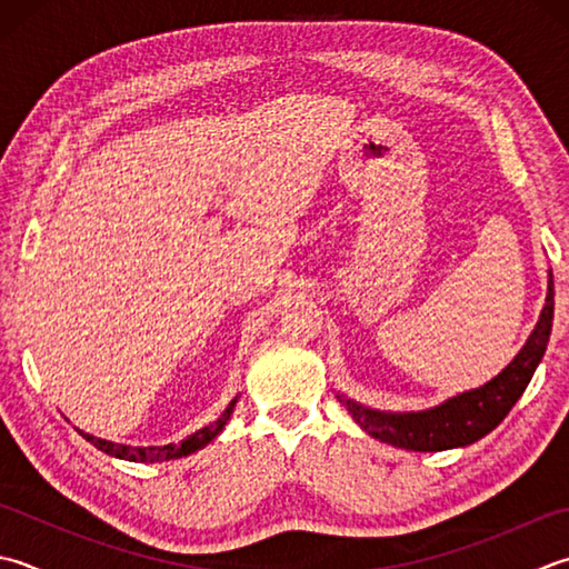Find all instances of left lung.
Wrapping results in <instances>:
<instances>
[{
  "label": "left lung",
  "instance_id": "left-lung-1",
  "mask_svg": "<svg viewBox=\"0 0 569 569\" xmlns=\"http://www.w3.org/2000/svg\"><path fill=\"white\" fill-rule=\"evenodd\" d=\"M555 313V288L552 273L548 281V298L536 330L530 332L528 342L516 355L503 372H498L491 382L483 387L469 389V392L456 395L439 407L425 411H380L358 405L355 399L338 395L340 405L348 407L352 419L385 443L407 451H447L456 447H469V443L483 439L506 419L510 409L516 407L520 395L526 392L528 382L536 375L545 350H548L550 330Z\"/></svg>",
  "mask_w": 569,
  "mask_h": 569
}]
</instances>
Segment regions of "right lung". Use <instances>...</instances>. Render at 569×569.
Masks as SVG:
<instances>
[{"mask_svg": "<svg viewBox=\"0 0 569 569\" xmlns=\"http://www.w3.org/2000/svg\"><path fill=\"white\" fill-rule=\"evenodd\" d=\"M237 399L239 397H233L231 402H229V407L221 411V417L217 421H211L209 427L199 429L194 433H189V437L184 441H180V443H167V447H126V443H113V441H106V439H96L93 433H86L81 429H78V433H81L86 441H91L96 449H100V451L108 453V456H116V459L138 461V463L182 459V456H189V453H194L199 449H204L209 441H214L217 433L224 429V425L229 421L233 407H237Z\"/></svg>", "mask_w": 569, "mask_h": 569, "instance_id": "right-lung-1", "label": "right lung"}]
</instances>
